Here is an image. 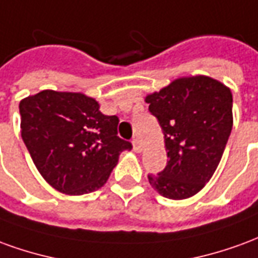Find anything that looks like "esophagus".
Wrapping results in <instances>:
<instances>
[{"label":"esophagus","instance_id":"obj_1","mask_svg":"<svg viewBox=\"0 0 258 258\" xmlns=\"http://www.w3.org/2000/svg\"><path fill=\"white\" fill-rule=\"evenodd\" d=\"M133 148H134L135 152L142 151V145H141V142L138 138H134V140H133Z\"/></svg>","mask_w":258,"mask_h":258}]
</instances>
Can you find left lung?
<instances>
[{
  "instance_id": "8db88e82",
  "label": "left lung",
  "mask_w": 258,
  "mask_h": 258,
  "mask_svg": "<svg viewBox=\"0 0 258 258\" xmlns=\"http://www.w3.org/2000/svg\"><path fill=\"white\" fill-rule=\"evenodd\" d=\"M164 134L167 166L149 174L152 188L168 199L198 194L213 177L232 130V92L206 76L174 80L146 96Z\"/></svg>"
}]
</instances>
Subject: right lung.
I'll use <instances>...</instances> for the list:
<instances>
[{"instance_id":"right-lung-1","label":"right lung","mask_w":258,"mask_h":258,"mask_svg":"<svg viewBox=\"0 0 258 258\" xmlns=\"http://www.w3.org/2000/svg\"><path fill=\"white\" fill-rule=\"evenodd\" d=\"M22 140L37 170L66 195L99 189L133 145L117 135L118 117L99 112L95 99L79 92L45 90L19 103Z\"/></svg>"}]
</instances>
